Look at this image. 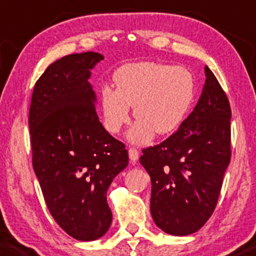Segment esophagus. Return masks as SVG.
Wrapping results in <instances>:
<instances>
[{"label":"esophagus","instance_id":"esophagus-1","mask_svg":"<svg viewBox=\"0 0 256 256\" xmlns=\"http://www.w3.org/2000/svg\"><path fill=\"white\" fill-rule=\"evenodd\" d=\"M128 154H129V160H130V162H136V160L139 159V152L136 149V148H129Z\"/></svg>","mask_w":256,"mask_h":256}]
</instances>
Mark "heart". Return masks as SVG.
I'll list each match as a JSON object with an SVG mask.
<instances>
[{
	"instance_id": "heart-1",
	"label": "heart",
	"mask_w": 256,
	"mask_h": 256,
	"mask_svg": "<svg viewBox=\"0 0 256 256\" xmlns=\"http://www.w3.org/2000/svg\"><path fill=\"white\" fill-rule=\"evenodd\" d=\"M117 88L104 86L100 108L104 126L117 134L130 120V107L138 118L127 133L130 143L146 146L158 136L180 128L194 97L192 74L182 66L159 62H134L116 72Z\"/></svg>"
}]
</instances>
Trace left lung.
<instances>
[{
  "instance_id": "8db88e82",
  "label": "left lung",
  "mask_w": 256,
  "mask_h": 256,
  "mask_svg": "<svg viewBox=\"0 0 256 256\" xmlns=\"http://www.w3.org/2000/svg\"><path fill=\"white\" fill-rule=\"evenodd\" d=\"M201 96L180 128L143 150L139 162L152 180L150 212L171 236H188L214 210L230 162V106L210 68Z\"/></svg>"
}]
</instances>
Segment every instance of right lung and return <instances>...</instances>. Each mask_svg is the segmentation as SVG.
<instances>
[{"instance_id": "add662e5", "label": "right lung", "mask_w": 256, "mask_h": 256, "mask_svg": "<svg viewBox=\"0 0 256 256\" xmlns=\"http://www.w3.org/2000/svg\"><path fill=\"white\" fill-rule=\"evenodd\" d=\"M104 59L86 52L50 64L36 82L30 110L33 168L46 206L58 224L82 242L110 229L107 191L128 165L124 144L100 122L88 81Z\"/></svg>"}]
</instances>
